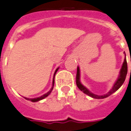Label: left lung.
<instances>
[{
	"instance_id": "obj_1",
	"label": "left lung",
	"mask_w": 131,
	"mask_h": 131,
	"mask_svg": "<svg viewBox=\"0 0 131 131\" xmlns=\"http://www.w3.org/2000/svg\"><path fill=\"white\" fill-rule=\"evenodd\" d=\"M125 54V52H124ZM126 55V54H125ZM128 72V66H127V62H126V59H124V61L123 63L122 67L121 68L120 70V75L119 77V78L117 80V81L115 82V83L114 84L113 87L111 89L110 91H109L108 93L105 94L104 95H97L93 94L92 92L89 91V90L87 89V88L84 87L80 82V72H79V68L77 67V77H76V83L77 87L79 88V90H81L82 92H83L86 95H89L90 97H92V98H95V99H104V98H106V97H108L111 95H112L113 92H115L116 90H117L119 88H120L121 86L122 85V84L124 82V81L126 79V74H127Z\"/></svg>"
}]
</instances>
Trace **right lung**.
Segmentation results:
<instances>
[{
    "mask_svg": "<svg viewBox=\"0 0 131 131\" xmlns=\"http://www.w3.org/2000/svg\"><path fill=\"white\" fill-rule=\"evenodd\" d=\"M58 69H59V68H57V69L56 70V71H55V72H54V78H53V81H52V88H51L49 92H48L47 93H46L45 95H42V96L40 97L34 98V99H29V98H25V99H27V100H29V101H31V102H38V101H40V100L44 99V98H46V97H48V95L50 94L51 92H52V89H53V86H54V76H55V74H56V73H57V72Z\"/></svg>",
    "mask_w": 131,
    "mask_h": 131,
    "instance_id": "obj_1",
    "label": "right lung"
}]
</instances>
